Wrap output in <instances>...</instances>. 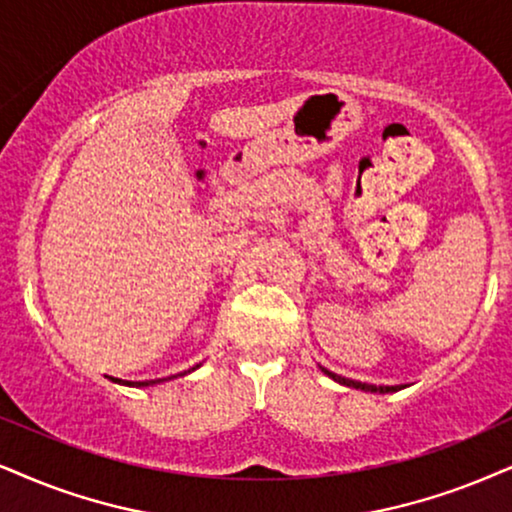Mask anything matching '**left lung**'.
<instances>
[{
    "instance_id": "left-lung-1",
    "label": "left lung",
    "mask_w": 512,
    "mask_h": 512,
    "mask_svg": "<svg viewBox=\"0 0 512 512\" xmlns=\"http://www.w3.org/2000/svg\"><path fill=\"white\" fill-rule=\"evenodd\" d=\"M328 375H331L333 380H338V383H342V385L357 387V390H366V392H394V390H399V387H392V385H368V383H357V380L342 378V375H335V373H328Z\"/></svg>"
}]
</instances>
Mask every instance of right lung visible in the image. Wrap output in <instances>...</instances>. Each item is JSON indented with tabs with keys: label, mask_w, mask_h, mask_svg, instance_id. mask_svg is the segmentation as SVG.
<instances>
[{
	"label": "right lung",
	"mask_w": 512,
	"mask_h": 512,
	"mask_svg": "<svg viewBox=\"0 0 512 512\" xmlns=\"http://www.w3.org/2000/svg\"><path fill=\"white\" fill-rule=\"evenodd\" d=\"M198 366H193L191 371H196ZM115 380V378H113ZM115 383H120V380H115ZM155 383H163V380H146V383H127V385H137V387H146V385H155Z\"/></svg>",
	"instance_id": "add662e5"
}]
</instances>
